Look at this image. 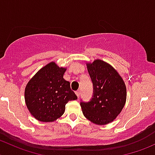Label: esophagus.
Listing matches in <instances>:
<instances>
[{"instance_id":"1","label":"esophagus","mask_w":155,"mask_h":155,"mask_svg":"<svg viewBox=\"0 0 155 155\" xmlns=\"http://www.w3.org/2000/svg\"><path fill=\"white\" fill-rule=\"evenodd\" d=\"M76 96L78 97H79V95H80V91H79V90L76 91Z\"/></svg>"}]
</instances>
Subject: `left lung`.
<instances>
[{
	"label": "left lung",
	"instance_id": "8db88e82",
	"mask_svg": "<svg viewBox=\"0 0 155 155\" xmlns=\"http://www.w3.org/2000/svg\"><path fill=\"white\" fill-rule=\"evenodd\" d=\"M94 93L89 102L80 103L85 118L98 125L113 121L126 103V85L118 72L102 60L87 64Z\"/></svg>",
	"mask_w": 155,
	"mask_h": 155
}]
</instances>
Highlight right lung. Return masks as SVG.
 Here are the masks:
<instances>
[{
    "mask_svg": "<svg viewBox=\"0 0 155 155\" xmlns=\"http://www.w3.org/2000/svg\"><path fill=\"white\" fill-rule=\"evenodd\" d=\"M66 68L50 62L28 82L25 90V104L38 121L51 122L60 118L70 101L77 99L70 83L63 78Z\"/></svg>",
    "mask_w": 155,
    "mask_h": 155,
    "instance_id": "add662e5",
    "label": "right lung"
}]
</instances>
